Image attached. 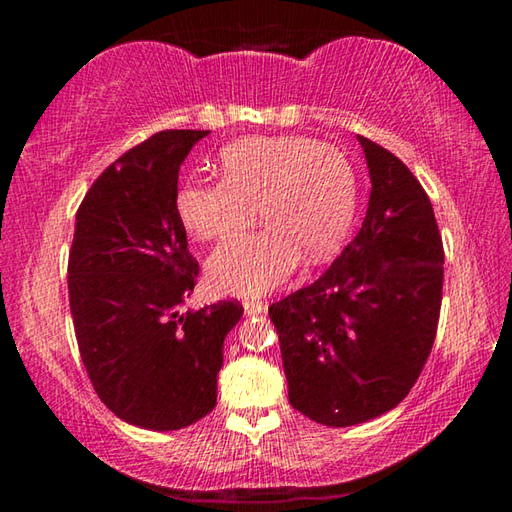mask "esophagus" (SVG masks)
I'll list each match as a JSON object with an SVG mask.
<instances>
[{
	"instance_id": "obj_1",
	"label": "esophagus",
	"mask_w": 512,
	"mask_h": 512,
	"mask_svg": "<svg viewBox=\"0 0 512 512\" xmlns=\"http://www.w3.org/2000/svg\"><path fill=\"white\" fill-rule=\"evenodd\" d=\"M244 311H246L248 316H257V314H264L266 305H264L262 300H253V298H250V300H244Z\"/></svg>"
}]
</instances>
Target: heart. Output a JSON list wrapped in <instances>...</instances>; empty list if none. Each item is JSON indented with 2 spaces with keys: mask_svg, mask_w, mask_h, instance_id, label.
Returning a JSON list of instances; mask_svg holds the SVG:
<instances>
[{
  "mask_svg": "<svg viewBox=\"0 0 512 512\" xmlns=\"http://www.w3.org/2000/svg\"><path fill=\"white\" fill-rule=\"evenodd\" d=\"M223 180H185L173 210L189 235L223 239L253 221L264 230L214 250L207 277L221 293L262 296L293 273L300 255L325 259L348 235L357 173L348 155L309 137H248L219 155Z\"/></svg>",
  "mask_w": 512,
  "mask_h": 512,
  "instance_id": "heart-1",
  "label": "heart"
}]
</instances>
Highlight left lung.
<instances>
[{
	"instance_id": "1",
	"label": "left lung",
	"mask_w": 512,
	"mask_h": 512,
	"mask_svg": "<svg viewBox=\"0 0 512 512\" xmlns=\"http://www.w3.org/2000/svg\"><path fill=\"white\" fill-rule=\"evenodd\" d=\"M370 201L359 235L314 284L268 309L293 409L352 427L395 409L418 381L443 302V239L427 192L359 135Z\"/></svg>"
}]
</instances>
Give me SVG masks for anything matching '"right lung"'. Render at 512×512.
<instances>
[{"mask_svg": "<svg viewBox=\"0 0 512 512\" xmlns=\"http://www.w3.org/2000/svg\"><path fill=\"white\" fill-rule=\"evenodd\" d=\"M207 133H155L112 162L76 212L67 289L83 366L117 418L151 431L214 409L223 341L244 314L235 300L180 311L198 262L173 196Z\"/></svg>", "mask_w": 512, "mask_h": 512, "instance_id": "add662e5", "label": "right lung"}]
</instances>
